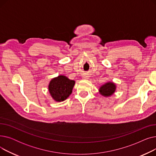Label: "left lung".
Listing matches in <instances>:
<instances>
[{
	"instance_id": "obj_1",
	"label": "left lung",
	"mask_w": 156,
	"mask_h": 156,
	"mask_svg": "<svg viewBox=\"0 0 156 156\" xmlns=\"http://www.w3.org/2000/svg\"><path fill=\"white\" fill-rule=\"evenodd\" d=\"M115 90H116L115 84L112 82H109L102 85L100 88L99 91L102 95L105 97H108L111 95L114 92H115Z\"/></svg>"
}]
</instances>
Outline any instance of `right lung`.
<instances>
[{"mask_svg":"<svg viewBox=\"0 0 156 156\" xmlns=\"http://www.w3.org/2000/svg\"><path fill=\"white\" fill-rule=\"evenodd\" d=\"M75 81L64 76H59L52 79L48 85V90L52 97L57 102L66 100L72 93Z\"/></svg>","mask_w":156,"mask_h":156,"instance_id":"right-lung-1","label":"right lung"}]
</instances>
